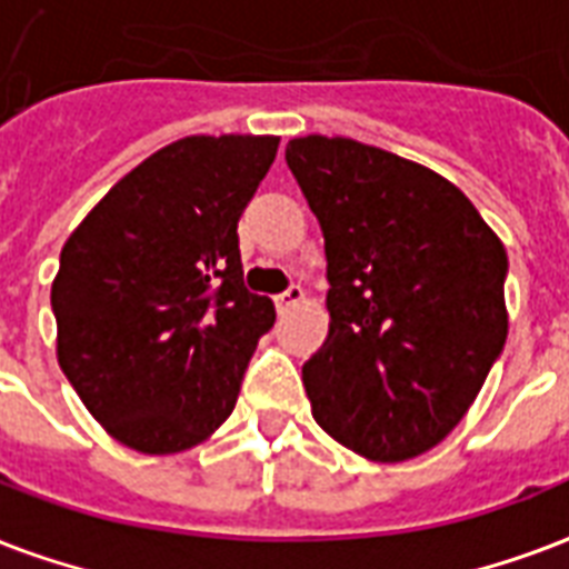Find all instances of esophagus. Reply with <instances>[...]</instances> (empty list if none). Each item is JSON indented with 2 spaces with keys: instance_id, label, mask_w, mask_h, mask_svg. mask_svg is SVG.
I'll use <instances>...</instances> for the list:
<instances>
[{
  "instance_id": "1",
  "label": "esophagus",
  "mask_w": 569,
  "mask_h": 569,
  "mask_svg": "<svg viewBox=\"0 0 569 569\" xmlns=\"http://www.w3.org/2000/svg\"><path fill=\"white\" fill-rule=\"evenodd\" d=\"M306 299V290L299 288V284H290L288 290H281L279 297H276V308L279 311H288V308H293L297 302H302Z\"/></svg>"
}]
</instances>
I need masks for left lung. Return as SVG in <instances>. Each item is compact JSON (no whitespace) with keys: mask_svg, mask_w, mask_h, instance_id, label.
<instances>
[{"mask_svg":"<svg viewBox=\"0 0 569 569\" xmlns=\"http://www.w3.org/2000/svg\"><path fill=\"white\" fill-rule=\"evenodd\" d=\"M326 249L329 335L302 368L326 433L380 463L439 445L505 350L508 254L460 189L398 153L284 148Z\"/></svg>","mask_w":569,"mask_h":569,"instance_id":"1","label":"left lung"}]
</instances>
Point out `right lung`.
<instances>
[{"label":"right lung","mask_w":569,"mask_h":569,"mask_svg":"<svg viewBox=\"0 0 569 569\" xmlns=\"http://www.w3.org/2000/svg\"><path fill=\"white\" fill-rule=\"evenodd\" d=\"M276 136H189L79 222L52 281L59 365L127 448L178 453L234 412L270 297L243 284L237 222Z\"/></svg>","instance_id":"obj_1"}]
</instances>
